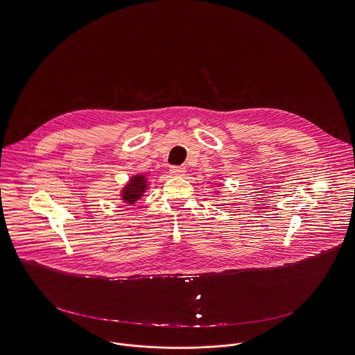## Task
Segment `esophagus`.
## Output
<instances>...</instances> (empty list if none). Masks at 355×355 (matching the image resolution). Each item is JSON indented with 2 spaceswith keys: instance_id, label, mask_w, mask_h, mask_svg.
<instances>
[{
  "instance_id": "esophagus-1",
  "label": "esophagus",
  "mask_w": 355,
  "mask_h": 355,
  "mask_svg": "<svg viewBox=\"0 0 355 355\" xmlns=\"http://www.w3.org/2000/svg\"><path fill=\"white\" fill-rule=\"evenodd\" d=\"M169 172H171V175H173V176L182 178V176H184V175H186L187 169H186L184 166H171Z\"/></svg>"
}]
</instances>
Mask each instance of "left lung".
Returning a JSON list of instances; mask_svg holds the SVG:
<instances>
[{
	"instance_id": "8db88e82",
	"label": "left lung",
	"mask_w": 355,
	"mask_h": 355,
	"mask_svg": "<svg viewBox=\"0 0 355 355\" xmlns=\"http://www.w3.org/2000/svg\"><path fill=\"white\" fill-rule=\"evenodd\" d=\"M219 193H220V192H218V191H216V192H215V193H214V195H219Z\"/></svg>"
}]
</instances>
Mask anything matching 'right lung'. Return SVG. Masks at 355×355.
<instances>
[{
    "label": "right lung",
    "instance_id": "1",
    "mask_svg": "<svg viewBox=\"0 0 355 355\" xmlns=\"http://www.w3.org/2000/svg\"><path fill=\"white\" fill-rule=\"evenodd\" d=\"M148 175H133L121 189V202L129 206L137 203V200L141 199L142 195L148 189Z\"/></svg>",
    "mask_w": 355,
    "mask_h": 355
}]
</instances>
